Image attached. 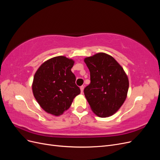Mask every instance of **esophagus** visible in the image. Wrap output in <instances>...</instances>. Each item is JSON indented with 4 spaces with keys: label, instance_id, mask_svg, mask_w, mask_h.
<instances>
[{
    "label": "esophagus",
    "instance_id": "obj_1",
    "mask_svg": "<svg viewBox=\"0 0 160 160\" xmlns=\"http://www.w3.org/2000/svg\"><path fill=\"white\" fill-rule=\"evenodd\" d=\"M80 89H81V93H83V89H84V86H81L80 87Z\"/></svg>",
    "mask_w": 160,
    "mask_h": 160
}]
</instances>
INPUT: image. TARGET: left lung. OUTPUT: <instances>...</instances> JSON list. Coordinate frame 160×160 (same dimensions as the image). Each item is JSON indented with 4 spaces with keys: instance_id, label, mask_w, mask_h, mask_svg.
I'll return each instance as SVG.
<instances>
[{
    "instance_id": "obj_1",
    "label": "left lung",
    "mask_w": 160,
    "mask_h": 160,
    "mask_svg": "<svg viewBox=\"0 0 160 160\" xmlns=\"http://www.w3.org/2000/svg\"><path fill=\"white\" fill-rule=\"evenodd\" d=\"M90 71V84L84 94L93 112L100 118L113 115L126 99L129 80L123 67L104 52L85 58Z\"/></svg>"
}]
</instances>
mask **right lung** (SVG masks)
I'll list each match as a JSON object with an SVG mask.
<instances>
[{"instance_id": "1", "label": "right lung", "mask_w": 160, "mask_h": 160, "mask_svg": "<svg viewBox=\"0 0 160 160\" xmlns=\"http://www.w3.org/2000/svg\"><path fill=\"white\" fill-rule=\"evenodd\" d=\"M74 62L64 56L55 57L43 62L36 71L32 85L33 95L47 113L62 115L81 93L71 71Z\"/></svg>"}]
</instances>
